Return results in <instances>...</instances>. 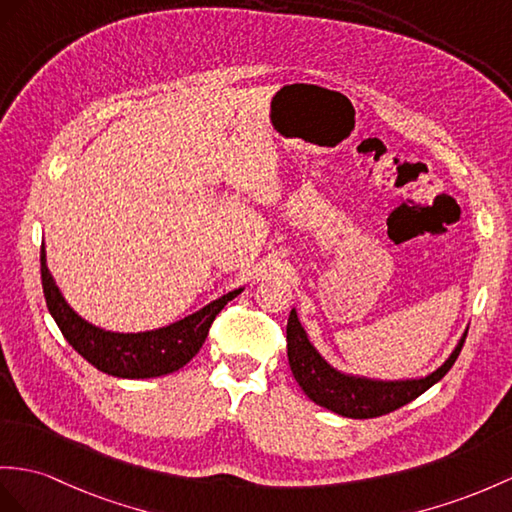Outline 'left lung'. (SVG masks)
<instances>
[{
  "mask_svg": "<svg viewBox=\"0 0 512 512\" xmlns=\"http://www.w3.org/2000/svg\"><path fill=\"white\" fill-rule=\"evenodd\" d=\"M465 339L467 330L450 358L439 369L428 373L426 378L371 380L334 369L310 343L295 308L291 310L289 323H286V350H289V365L297 384L315 404L352 419H373L393 413V410L413 402L421 393H426L432 384L439 382L452 369L460 350H463Z\"/></svg>",
  "mask_w": 512,
  "mask_h": 512,
  "instance_id": "1",
  "label": "left lung"
}]
</instances>
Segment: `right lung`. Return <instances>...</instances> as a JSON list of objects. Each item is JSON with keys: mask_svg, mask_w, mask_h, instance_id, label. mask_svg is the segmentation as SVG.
Here are the masks:
<instances>
[{"mask_svg": "<svg viewBox=\"0 0 512 512\" xmlns=\"http://www.w3.org/2000/svg\"><path fill=\"white\" fill-rule=\"evenodd\" d=\"M41 280L49 313L73 350L108 376L130 380L167 376V373L184 367L204 345L208 330L221 308L243 291L236 289L221 295L215 302L199 308L197 313L169 323L165 328L147 332H110L82 319L67 304L47 269L45 247L41 249Z\"/></svg>", "mask_w": 512, "mask_h": 512, "instance_id": "1", "label": "right lung"}]
</instances>
